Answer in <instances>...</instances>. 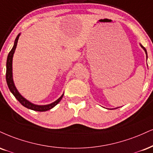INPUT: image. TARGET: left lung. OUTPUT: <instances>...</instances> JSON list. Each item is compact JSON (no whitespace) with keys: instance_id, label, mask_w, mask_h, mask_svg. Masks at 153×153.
I'll return each mask as SVG.
<instances>
[{"instance_id":"1","label":"left lung","mask_w":153,"mask_h":153,"mask_svg":"<svg viewBox=\"0 0 153 153\" xmlns=\"http://www.w3.org/2000/svg\"><path fill=\"white\" fill-rule=\"evenodd\" d=\"M140 46H141V48H143V50H144V51H145V54H146V58H148V54H147V51H146V49H145V48H144V47H143V45H141V44H140Z\"/></svg>"}]
</instances>
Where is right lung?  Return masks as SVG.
Segmentation results:
<instances>
[{"instance_id": "add662e5", "label": "right lung", "mask_w": 153, "mask_h": 153, "mask_svg": "<svg viewBox=\"0 0 153 153\" xmlns=\"http://www.w3.org/2000/svg\"><path fill=\"white\" fill-rule=\"evenodd\" d=\"M20 36H21V33H19L16 37V40H15L14 45L11 51H10V53H8V58H7V61H6V74H5V77H6V82L7 84H8V88L10 90V91L13 93V95H14L15 97H16L17 100L21 102V105H23L24 107L28 108V109L35 110V111H39V112H44L47 111V110H49L52 109L53 108H54L55 106L61 100V99L63 97V95L62 94L61 96H60L58 100H56L55 102H52V103L48 104V105H36L32 103V102H30L29 100H27V99H25V97L22 96V95L20 94L19 92L18 91L17 88H16V85H15L14 82H13V54L15 53V51H16V46H17L18 40V38H19Z\"/></svg>"}]
</instances>
